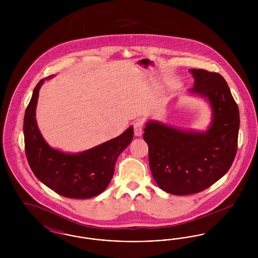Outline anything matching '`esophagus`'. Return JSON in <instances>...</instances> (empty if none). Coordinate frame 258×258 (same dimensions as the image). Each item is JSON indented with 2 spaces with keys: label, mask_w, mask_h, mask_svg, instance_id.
<instances>
[{
  "label": "esophagus",
  "mask_w": 258,
  "mask_h": 258,
  "mask_svg": "<svg viewBox=\"0 0 258 258\" xmlns=\"http://www.w3.org/2000/svg\"><path fill=\"white\" fill-rule=\"evenodd\" d=\"M134 131L135 136H141L143 133V122L140 120H137L134 123Z\"/></svg>",
  "instance_id": "1"
}]
</instances>
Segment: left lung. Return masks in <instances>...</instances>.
<instances>
[{"label":"left lung","instance_id":"1","mask_svg":"<svg viewBox=\"0 0 258 258\" xmlns=\"http://www.w3.org/2000/svg\"><path fill=\"white\" fill-rule=\"evenodd\" d=\"M189 72L196 81L189 91L211 103L210 128L184 132L150 121L143 135L156 183L175 196L197 194L215 184L231 167L238 147L239 109L225 79L202 69Z\"/></svg>","mask_w":258,"mask_h":258}]
</instances>
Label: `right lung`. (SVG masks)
I'll return each instance as SVG.
<instances>
[{
  "label": "right lung",
  "instance_id": "1",
  "mask_svg": "<svg viewBox=\"0 0 258 258\" xmlns=\"http://www.w3.org/2000/svg\"><path fill=\"white\" fill-rule=\"evenodd\" d=\"M43 82L41 79L37 83L25 111V153L29 165L40 182L61 197L86 199L98 196L110 183L116 160L134 138V127L80 154L52 149L40 135L36 121L38 91Z\"/></svg>",
  "mask_w": 258,
  "mask_h": 258
}]
</instances>
